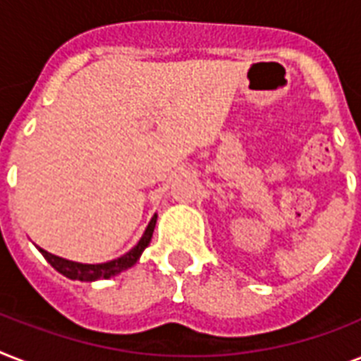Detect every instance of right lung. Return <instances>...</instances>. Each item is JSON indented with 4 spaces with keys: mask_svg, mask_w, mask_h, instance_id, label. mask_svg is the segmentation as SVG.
<instances>
[{
    "mask_svg": "<svg viewBox=\"0 0 361 361\" xmlns=\"http://www.w3.org/2000/svg\"><path fill=\"white\" fill-rule=\"evenodd\" d=\"M155 223H157V214L153 215L152 221L147 223L146 231L142 234V238L138 240L130 251H127L125 255H121L120 258H114V260H109V262L103 264H82V262H75V260H67V258H61L58 255H52V252L44 251L41 247H37L41 255L48 260V264L52 266L56 271H59L65 277H69L73 281H84V283H92V281L97 279H110V277H114V275L121 274L125 269L133 268L136 262H138V258L142 257V252L149 245V241H152L153 231H155Z\"/></svg>",
    "mask_w": 361,
    "mask_h": 361,
    "instance_id": "right-lung-1",
    "label": "right lung"
}]
</instances>
